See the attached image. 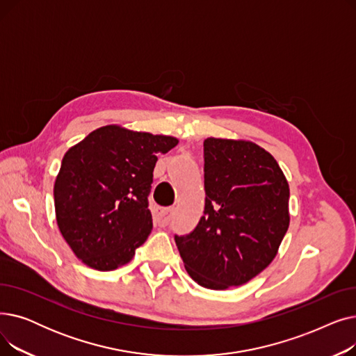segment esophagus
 I'll return each instance as SVG.
<instances>
[{"label": "esophagus", "instance_id": "34e87169", "mask_svg": "<svg viewBox=\"0 0 356 356\" xmlns=\"http://www.w3.org/2000/svg\"><path fill=\"white\" fill-rule=\"evenodd\" d=\"M173 216V208H159L154 213V220L159 227H165Z\"/></svg>", "mask_w": 356, "mask_h": 356}]
</instances>
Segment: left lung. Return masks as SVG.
<instances>
[{"label":"left lung","instance_id":"left-lung-1","mask_svg":"<svg viewBox=\"0 0 356 356\" xmlns=\"http://www.w3.org/2000/svg\"><path fill=\"white\" fill-rule=\"evenodd\" d=\"M203 159V216L175 241L199 286L225 290L248 283L277 255L290 223V189L275 159L251 141L207 138Z\"/></svg>","mask_w":356,"mask_h":356}]
</instances>
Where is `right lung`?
<instances>
[{"label": "right lung", "mask_w": 356, "mask_h": 356, "mask_svg": "<svg viewBox=\"0 0 356 356\" xmlns=\"http://www.w3.org/2000/svg\"><path fill=\"white\" fill-rule=\"evenodd\" d=\"M177 143L106 125L67 149L54 181L56 220L83 264L111 271L133 259L153 228L148 195L157 157Z\"/></svg>", "instance_id": "1"}]
</instances>
